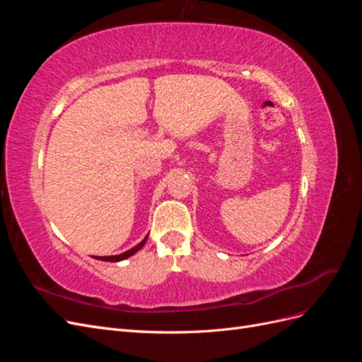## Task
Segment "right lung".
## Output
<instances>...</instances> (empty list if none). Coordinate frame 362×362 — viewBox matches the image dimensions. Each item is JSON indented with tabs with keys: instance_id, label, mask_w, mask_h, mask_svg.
<instances>
[{
	"instance_id": "add662e5",
	"label": "right lung",
	"mask_w": 362,
	"mask_h": 362,
	"mask_svg": "<svg viewBox=\"0 0 362 362\" xmlns=\"http://www.w3.org/2000/svg\"><path fill=\"white\" fill-rule=\"evenodd\" d=\"M149 235V234H148ZM148 235L141 240V242L137 245V246H134V247H131L129 250H125L124 254H119V255H110V257H93V258H96V259H101V261H110V262H117V261H122V259H127V258H129L131 255H134L137 250H140L141 247H144V245L146 243V240H148Z\"/></svg>"
}]
</instances>
